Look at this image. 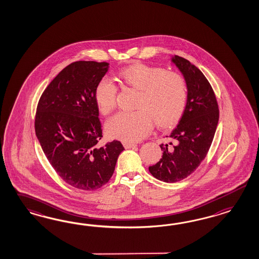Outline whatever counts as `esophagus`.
I'll list each match as a JSON object with an SVG mask.
<instances>
[{"label": "esophagus", "mask_w": 259, "mask_h": 259, "mask_svg": "<svg viewBox=\"0 0 259 259\" xmlns=\"http://www.w3.org/2000/svg\"><path fill=\"white\" fill-rule=\"evenodd\" d=\"M123 146L125 149H131V148H135L137 147V144L135 143H130V142H123Z\"/></svg>", "instance_id": "1"}]
</instances>
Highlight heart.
I'll return each instance as SVG.
<instances>
[{"label":"heart","instance_id":"heart-1","mask_svg":"<svg viewBox=\"0 0 259 259\" xmlns=\"http://www.w3.org/2000/svg\"><path fill=\"white\" fill-rule=\"evenodd\" d=\"M118 78L139 91L135 112H119L106 123L110 138L136 142L141 141L153 127L168 128L178 123L187 102V85L181 75L164 68L136 63L118 71ZM95 102L99 111L107 115L114 109L116 84L107 78L98 82Z\"/></svg>","mask_w":259,"mask_h":259}]
</instances>
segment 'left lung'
<instances>
[{"label":"left lung","mask_w":259,"mask_h":259,"mask_svg":"<svg viewBox=\"0 0 259 259\" xmlns=\"http://www.w3.org/2000/svg\"><path fill=\"white\" fill-rule=\"evenodd\" d=\"M171 61L186 82L187 102L179 124L169 136L172 141L159 145L162 157L149 167L156 179L169 183L187 178L201 163L220 118L215 96L203 73L184 58L172 56Z\"/></svg>","instance_id":"obj_1"}]
</instances>
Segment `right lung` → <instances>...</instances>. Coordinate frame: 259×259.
I'll return each instance as SVG.
<instances>
[{"instance_id": "add662e5", "label": "right lung", "mask_w": 259, "mask_h": 259, "mask_svg": "<svg viewBox=\"0 0 259 259\" xmlns=\"http://www.w3.org/2000/svg\"><path fill=\"white\" fill-rule=\"evenodd\" d=\"M108 63L79 61L61 71L39 99L35 131L57 174L75 188L93 191L109 181L119 154L118 141L98 147L102 138L95 89Z\"/></svg>"}]
</instances>
